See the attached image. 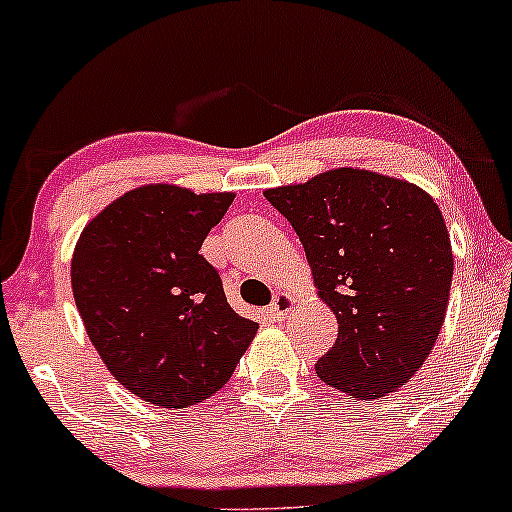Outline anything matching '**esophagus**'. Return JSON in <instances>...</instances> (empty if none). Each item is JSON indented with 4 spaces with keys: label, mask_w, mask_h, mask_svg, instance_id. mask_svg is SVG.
Wrapping results in <instances>:
<instances>
[{
    "label": "esophagus",
    "mask_w": 512,
    "mask_h": 512,
    "mask_svg": "<svg viewBox=\"0 0 512 512\" xmlns=\"http://www.w3.org/2000/svg\"><path fill=\"white\" fill-rule=\"evenodd\" d=\"M293 305H296V300H293L289 293H277L275 298H272V305H270V319L275 321H282L286 314H289L293 310Z\"/></svg>",
    "instance_id": "esophagus-1"
}]
</instances>
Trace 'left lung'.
<instances>
[{
    "label": "left lung",
    "mask_w": 512,
    "mask_h": 512,
    "mask_svg": "<svg viewBox=\"0 0 512 512\" xmlns=\"http://www.w3.org/2000/svg\"><path fill=\"white\" fill-rule=\"evenodd\" d=\"M263 195L296 230L338 317V340L314 370L380 401L422 368L445 321L454 261L438 205L408 181L354 167Z\"/></svg>",
    "instance_id": "obj_1"
}]
</instances>
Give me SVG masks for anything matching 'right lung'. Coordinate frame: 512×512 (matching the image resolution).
<instances>
[{
    "instance_id": "obj_1",
    "label": "right lung",
    "mask_w": 512,
    "mask_h": 512,
    "mask_svg": "<svg viewBox=\"0 0 512 512\" xmlns=\"http://www.w3.org/2000/svg\"><path fill=\"white\" fill-rule=\"evenodd\" d=\"M233 193L153 184L83 228L72 258L76 307L111 375L144 401L188 408L216 394L258 324L228 305L200 254Z\"/></svg>"
}]
</instances>
